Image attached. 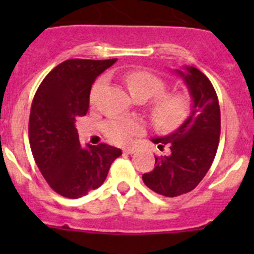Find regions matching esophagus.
<instances>
[{
	"label": "esophagus",
	"instance_id": "esophagus-1",
	"mask_svg": "<svg viewBox=\"0 0 254 254\" xmlns=\"http://www.w3.org/2000/svg\"><path fill=\"white\" fill-rule=\"evenodd\" d=\"M123 151H125V154H133V152H136V149L134 147H126Z\"/></svg>",
	"mask_w": 254,
	"mask_h": 254
}]
</instances>
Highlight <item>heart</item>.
Instances as JSON below:
<instances>
[{
    "label": "heart",
    "instance_id": "obj_1",
    "mask_svg": "<svg viewBox=\"0 0 254 254\" xmlns=\"http://www.w3.org/2000/svg\"><path fill=\"white\" fill-rule=\"evenodd\" d=\"M123 81L134 99L147 100L155 98L151 105V117L159 128L174 131L188 120L192 111L190 96L185 93L164 94L167 91V84L160 76L149 71H131L123 76ZM105 82L107 78L103 77L94 85L90 95L93 104L96 102L98 94L104 87ZM103 129L112 142L126 145L145 132V125L140 120L113 118L104 123Z\"/></svg>",
    "mask_w": 254,
    "mask_h": 254
}]
</instances>
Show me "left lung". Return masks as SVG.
Listing matches in <instances>:
<instances>
[{"label":"left lung","instance_id":"left-lung-1","mask_svg":"<svg viewBox=\"0 0 254 254\" xmlns=\"http://www.w3.org/2000/svg\"><path fill=\"white\" fill-rule=\"evenodd\" d=\"M187 85L192 111L185 125L164 137L151 138L160 150L155 168L142 176L143 183L156 193L177 197L190 192L206 176L216 155L220 138V107L211 81L196 67L176 69Z\"/></svg>","mask_w":254,"mask_h":254}]
</instances>
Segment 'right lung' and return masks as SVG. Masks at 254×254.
<instances>
[{"instance_id": "add662e5", "label": "right lung", "mask_w": 254, "mask_h": 254, "mask_svg": "<svg viewBox=\"0 0 254 254\" xmlns=\"http://www.w3.org/2000/svg\"><path fill=\"white\" fill-rule=\"evenodd\" d=\"M113 60H67L44 77L31 103L29 141L49 187L78 198L104 183L121 149L100 143L81 147L75 122L89 109L91 85Z\"/></svg>"}]
</instances>
